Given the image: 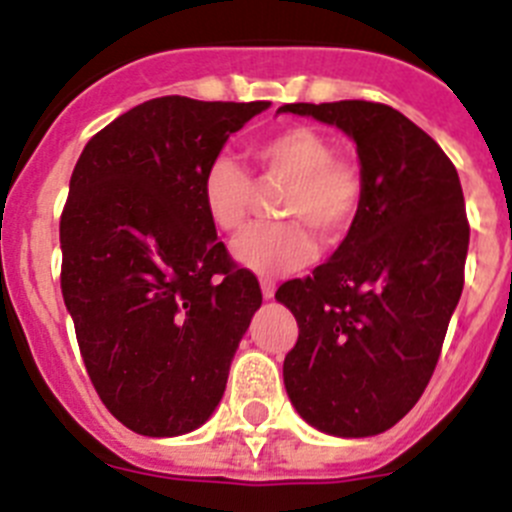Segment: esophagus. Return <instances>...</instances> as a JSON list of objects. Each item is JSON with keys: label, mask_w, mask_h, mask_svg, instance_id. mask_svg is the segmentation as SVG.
Returning a JSON list of instances; mask_svg holds the SVG:
<instances>
[{"label": "esophagus", "mask_w": 512, "mask_h": 512, "mask_svg": "<svg viewBox=\"0 0 512 512\" xmlns=\"http://www.w3.org/2000/svg\"><path fill=\"white\" fill-rule=\"evenodd\" d=\"M274 292H277V282H274V279H261V295H264L266 300H271Z\"/></svg>", "instance_id": "1"}]
</instances>
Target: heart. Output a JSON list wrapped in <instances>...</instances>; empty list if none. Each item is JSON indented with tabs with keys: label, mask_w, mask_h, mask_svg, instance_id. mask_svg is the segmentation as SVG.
<instances>
[{
	"label": "heart",
	"mask_w": 512,
	"mask_h": 512,
	"mask_svg": "<svg viewBox=\"0 0 512 512\" xmlns=\"http://www.w3.org/2000/svg\"><path fill=\"white\" fill-rule=\"evenodd\" d=\"M261 184H284L277 202L282 223L251 225L233 241V259L261 277H279L305 266L320 246L351 233L364 205V174L351 158L333 156V143L310 125H292L248 148ZM202 205L215 228L241 230L253 205V179L238 161L217 153L200 179Z\"/></svg>",
	"instance_id": "1"
}]
</instances>
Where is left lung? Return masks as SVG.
<instances>
[{"label":"left lung","mask_w":512,"mask_h":512,"mask_svg":"<svg viewBox=\"0 0 512 512\" xmlns=\"http://www.w3.org/2000/svg\"><path fill=\"white\" fill-rule=\"evenodd\" d=\"M356 140L364 205L338 251L277 300L297 318L284 387L318 431L377 436L433 377L464 289L469 220L459 174L431 135L390 104H284Z\"/></svg>","instance_id":"obj_1"}]
</instances>
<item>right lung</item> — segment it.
Listing matches in <instances>:
<instances>
[{
  "instance_id": "add662e5",
  "label": "right lung",
  "mask_w": 512,
  "mask_h": 512,
  "mask_svg": "<svg viewBox=\"0 0 512 512\" xmlns=\"http://www.w3.org/2000/svg\"><path fill=\"white\" fill-rule=\"evenodd\" d=\"M269 102L156 97L92 135L61 212V292L104 408L140 436L200 428L225 392L259 279L202 205V169Z\"/></svg>"
}]
</instances>
